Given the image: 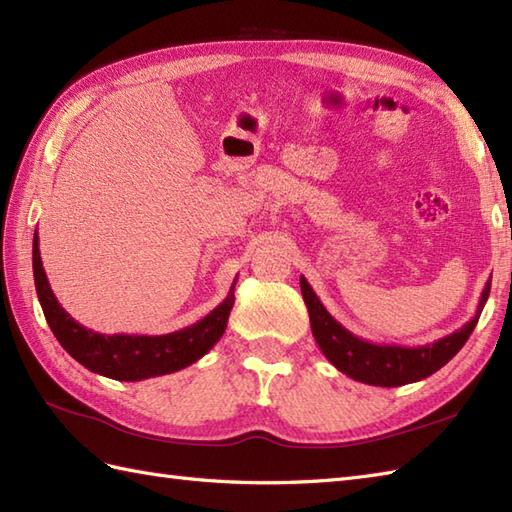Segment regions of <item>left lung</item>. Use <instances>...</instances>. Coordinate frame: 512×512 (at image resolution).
<instances>
[{"label":"left lung","mask_w":512,"mask_h":512,"mask_svg":"<svg viewBox=\"0 0 512 512\" xmlns=\"http://www.w3.org/2000/svg\"><path fill=\"white\" fill-rule=\"evenodd\" d=\"M491 292V279L486 281L482 290L480 303H477L475 317L464 323L460 330L451 332L449 336L427 343V345H387V343H372L361 336L345 330L332 314L325 310L319 301L317 292L312 290L306 277H301V295L308 306L310 325L314 341L321 347L325 358L358 383L376 385V387H400L407 383L436 374L440 367L447 365L451 358L462 350V345L469 341L471 332L475 330L477 319L484 310V303Z\"/></svg>","instance_id":"1"}]
</instances>
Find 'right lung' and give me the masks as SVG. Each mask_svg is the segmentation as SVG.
Masks as SVG:
<instances>
[{"label": "right lung", "instance_id": "obj_1", "mask_svg": "<svg viewBox=\"0 0 512 512\" xmlns=\"http://www.w3.org/2000/svg\"><path fill=\"white\" fill-rule=\"evenodd\" d=\"M32 273H35L37 297L46 314L52 334L74 361L90 372L114 380H145L173 374L198 361L222 339L228 314L235 303V284L226 299L198 323L178 332L147 336V334H101L83 328L65 312L48 284L41 264L39 235L32 239Z\"/></svg>", "mask_w": 512, "mask_h": 512}]
</instances>
